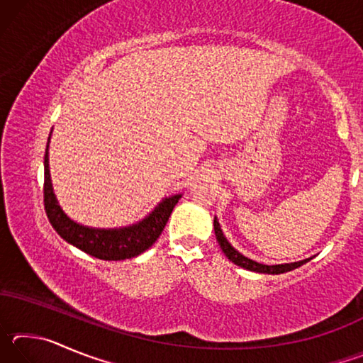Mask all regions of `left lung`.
I'll return each instance as SVG.
<instances>
[{"mask_svg": "<svg viewBox=\"0 0 363 363\" xmlns=\"http://www.w3.org/2000/svg\"><path fill=\"white\" fill-rule=\"evenodd\" d=\"M214 233H216V238H218V243L220 250L224 251V255L229 257V259L237 264V266H240L243 269H248V270H253V272H261V274H284L288 272V270H293L299 266H303L304 262H307L309 259H304V261H299V262H291V264H279V266H266V264H259L253 259H248V257H245L243 255L238 253V251L232 247V245L227 242V238L224 237L223 230H220V225L218 223V219L214 218Z\"/></svg>", "mask_w": 363, "mask_h": 363, "instance_id": "obj_1", "label": "left lung"}]
</instances>
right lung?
I'll use <instances>...</instances> for the list:
<instances>
[{
    "instance_id": "right-lung-1",
    "label": "right lung",
    "mask_w": 363,
    "mask_h": 363,
    "mask_svg": "<svg viewBox=\"0 0 363 363\" xmlns=\"http://www.w3.org/2000/svg\"><path fill=\"white\" fill-rule=\"evenodd\" d=\"M49 144V139H48ZM181 195H173L164 199L150 216L140 220L136 225L123 227V229H91V227L73 223L67 214L60 210L52 192L51 176H49L48 147L45 152V186H43V201L49 223L65 242L79 248L84 253L104 261H121L139 256L149 250L167 225L173 213V208L179 201Z\"/></svg>"
}]
</instances>
